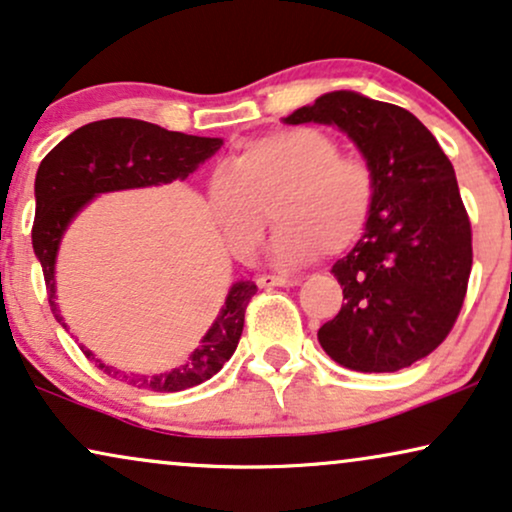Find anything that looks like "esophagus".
<instances>
[{
  "label": "esophagus",
  "mask_w": 512,
  "mask_h": 512,
  "mask_svg": "<svg viewBox=\"0 0 512 512\" xmlns=\"http://www.w3.org/2000/svg\"><path fill=\"white\" fill-rule=\"evenodd\" d=\"M297 278H285V276H271V274H262L257 278V285L260 288H292L297 285Z\"/></svg>",
  "instance_id": "1"
}]
</instances>
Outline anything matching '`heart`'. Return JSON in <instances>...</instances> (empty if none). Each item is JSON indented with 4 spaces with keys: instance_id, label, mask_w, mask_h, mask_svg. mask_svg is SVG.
<instances>
[{
    "instance_id": "obj_1",
    "label": "heart",
    "mask_w": 512,
    "mask_h": 512,
    "mask_svg": "<svg viewBox=\"0 0 512 512\" xmlns=\"http://www.w3.org/2000/svg\"><path fill=\"white\" fill-rule=\"evenodd\" d=\"M208 203L236 255L260 243L264 213L278 224L276 257L302 264L320 250L342 252L363 236L374 208V175L365 161L342 156L318 128H285L252 140L208 185Z\"/></svg>"
}]
</instances>
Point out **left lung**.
<instances>
[{
    "mask_svg": "<svg viewBox=\"0 0 512 512\" xmlns=\"http://www.w3.org/2000/svg\"><path fill=\"white\" fill-rule=\"evenodd\" d=\"M337 126L374 175L367 229L332 274L342 309L318 330L335 363L395 372L445 342L466 297L473 243L452 161L407 109L356 91H332L283 124Z\"/></svg>",
    "mask_w": 512,
    "mask_h": 512,
    "instance_id": "obj_1",
    "label": "left lung"
}]
</instances>
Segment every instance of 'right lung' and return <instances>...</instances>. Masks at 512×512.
I'll use <instances>...</instances> for the list:
<instances>
[{"label":"right lung","instance_id":"right-lung-1","mask_svg":"<svg viewBox=\"0 0 512 512\" xmlns=\"http://www.w3.org/2000/svg\"><path fill=\"white\" fill-rule=\"evenodd\" d=\"M222 147V138H199L166 131L140 119H102L77 128L58 142L34 177L32 248L42 264L53 316L67 330L56 304V260L67 227L95 196L121 189L159 187L173 180H185L203 161ZM257 292L252 281H236L229 288L220 316L213 320L185 365L161 374H126L105 365L93 351L84 349L95 367L109 377H124L131 386L156 393H175L199 386L222 370L234 356L243 332L245 306Z\"/></svg>","mask_w":512,"mask_h":512}]
</instances>
